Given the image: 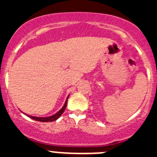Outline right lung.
I'll list each match as a JSON object with an SVG mask.
<instances>
[{
	"label": "right lung",
	"instance_id": "right-lung-1",
	"mask_svg": "<svg viewBox=\"0 0 157 157\" xmlns=\"http://www.w3.org/2000/svg\"><path fill=\"white\" fill-rule=\"evenodd\" d=\"M67 99H68V97L67 98V100H66L65 103H64V106L62 107V109H61L60 111H58V112H57L56 114H55L54 115H52V116H49V117H45V118H39V117H33V116H30L29 115H26L27 116L30 117L31 118H33V119L36 120V121H42V122H48V121H55V120L58 119V118H59L60 116H61V115L63 114V112H64V110H65V108L66 106H67Z\"/></svg>",
	"mask_w": 157,
	"mask_h": 157
}]
</instances>
